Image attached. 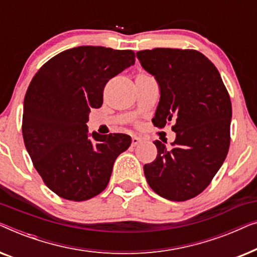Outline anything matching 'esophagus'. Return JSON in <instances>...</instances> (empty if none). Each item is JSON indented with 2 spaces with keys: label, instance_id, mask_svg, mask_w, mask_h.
Instances as JSON below:
<instances>
[{
  "label": "esophagus",
  "instance_id": "obj_1",
  "mask_svg": "<svg viewBox=\"0 0 257 257\" xmlns=\"http://www.w3.org/2000/svg\"><path fill=\"white\" fill-rule=\"evenodd\" d=\"M142 142H143V138H140V137H137V136L132 137V146L139 145Z\"/></svg>",
  "mask_w": 257,
  "mask_h": 257
}]
</instances>
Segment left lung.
<instances>
[{
	"label": "left lung",
	"mask_w": 257,
	"mask_h": 257,
	"mask_svg": "<svg viewBox=\"0 0 257 257\" xmlns=\"http://www.w3.org/2000/svg\"><path fill=\"white\" fill-rule=\"evenodd\" d=\"M140 64L156 77L160 100L152 122L171 121L172 147L156 140V160L144 166L157 194L171 201L199 195L222 166L230 144L231 103L215 65L193 49L157 48L137 52Z\"/></svg>",
	"instance_id": "1"
}]
</instances>
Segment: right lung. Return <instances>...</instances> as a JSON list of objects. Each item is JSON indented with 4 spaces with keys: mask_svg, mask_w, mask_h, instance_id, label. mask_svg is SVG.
Instances as JSON below:
<instances>
[{
    "mask_svg": "<svg viewBox=\"0 0 257 257\" xmlns=\"http://www.w3.org/2000/svg\"><path fill=\"white\" fill-rule=\"evenodd\" d=\"M132 50L83 45L56 55L31 79L24 97L22 133L34 167L63 199L85 201L106 188L124 133L87 135L90 108L103 104L106 83L135 64Z\"/></svg>",
    "mask_w": 257,
    "mask_h": 257,
    "instance_id": "obj_1",
    "label": "right lung"
}]
</instances>
